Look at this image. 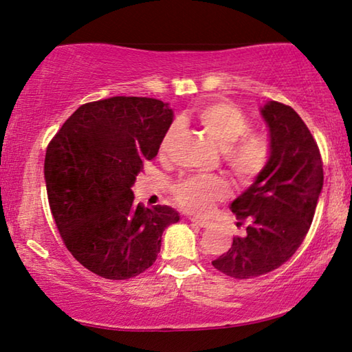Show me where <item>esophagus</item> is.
Instances as JSON below:
<instances>
[{"instance_id":"1","label":"esophagus","mask_w":352,"mask_h":352,"mask_svg":"<svg viewBox=\"0 0 352 352\" xmlns=\"http://www.w3.org/2000/svg\"><path fill=\"white\" fill-rule=\"evenodd\" d=\"M190 221L193 225H197V226H199V228H208V226L210 225L209 221H206V220H198V219H190Z\"/></svg>"}]
</instances>
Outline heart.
<instances>
[{
    "label": "heart",
    "mask_w": 352,
    "mask_h": 352,
    "mask_svg": "<svg viewBox=\"0 0 352 352\" xmlns=\"http://www.w3.org/2000/svg\"><path fill=\"white\" fill-rule=\"evenodd\" d=\"M197 121L221 148L225 164L241 179L256 176L269 160V146L259 135L248 133L250 122L239 108L226 102H209L197 110ZM177 124L166 129L160 142V154H166L175 142ZM175 199L188 212L208 214L217 199L228 195V184L219 176H187L173 186Z\"/></svg>",
    "instance_id": "obj_1"
}]
</instances>
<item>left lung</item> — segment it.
Here are the masks:
<instances>
[{"instance_id":"left-lung-1","label":"left lung","mask_w":352,"mask_h":352,"mask_svg":"<svg viewBox=\"0 0 352 352\" xmlns=\"http://www.w3.org/2000/svg\"><path fill=\"white\" fill-rule=\"evenodd\" d=\"M269 129V160L230 209L247 234L212 266L232 278H255L282 266L310 230L324 182L318 144L293 108L269 100L259 108Z\"/></svg>"}]
</instances>
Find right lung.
I'll use <instances>...</instances> for the list:
<instances>
[{
  "label": "right lung",
  "instance_id": "add662e5",
  "mask_svg": "<svg viewBox=\"0 0 352 352\" xmlns=\"http://www.w3.org/2000/svg\"><path fill=\"white\" fill-rule=\"evenodd\" d=\"M173 116L157 99L110 97L80 107L48 144L44 175L58 231L74 258L100 277L144 272L166 226L179 221L177 210L144 208L132 192Z\"/></svg>",
  "mask_w": 352,
  "mask_h": 352
}]
</instances>
